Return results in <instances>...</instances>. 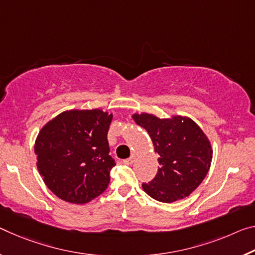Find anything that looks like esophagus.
Returning <instances> with one entry per match:
<instances>
[{
	"label": "esophagus",
	"mask_w": 255,
	"mask_h": 255,
	"mask_svg": "<svg viewBox=\"0 0 255 255\" xmlns=\"http://www.w3.org/2000/svg\"><path fill=\"white\" fill-rule=\"evenodd\" d=\"M135 162V156L132 155V156H130V157H128V159H126V160H124V163L125 164H132Z\"/></svg>",
	"instance_id": "obj_1"
}]
</instances>
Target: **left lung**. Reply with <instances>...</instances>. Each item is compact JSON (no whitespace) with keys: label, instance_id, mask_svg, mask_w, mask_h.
<instances>
[{"label":"left lung","instance_id":"8db88e82","mask_svg":"<svg viewBox=\"0 0 255 255\" xmlns=\"http://www.w3.org/2000/svg\"><path fill=\"white\" fill-rule=\"evenodd\" d=\"M157 153L160 168L154 179L143 184L144 192L163 203L183 200L199 187L212 161V146L195 121L186 116L159 118L152 113H134Z\"/></svg>","mask_w":255,"mask_h":255}]
</instances>
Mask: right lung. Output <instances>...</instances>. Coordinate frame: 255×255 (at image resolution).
Here are the masks:
<instances>
[{"instance_id": "obj_1", "label": "right lung", "mask_w": 255, "mask_h": 255, "mask_svg": "<svg viewBox=\"0 0 255 255\" xmlns=\"http://www.w3.org/2000/svg\"><path fill=\"white\" fill-rule=\"evenodd\" d=\"M112 113L67 110L44 125L35 140L38 172L59 199L85 204L106 191L115 160L108 131Z\"/></svg>"}]
</instances>
